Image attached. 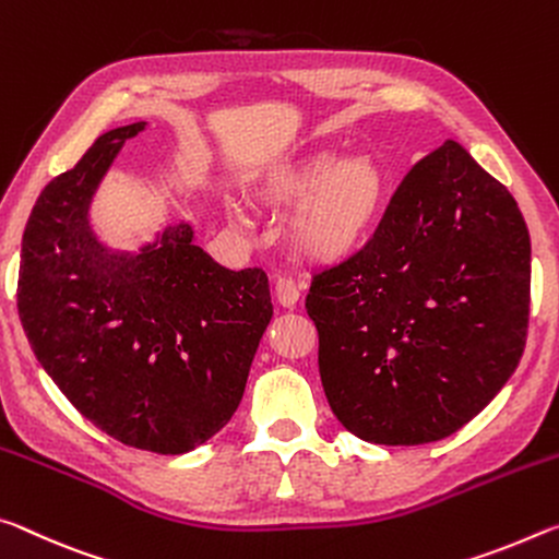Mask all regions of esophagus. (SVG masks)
<instances>
[{"label": "esophagus", "mask_w": 559, "mask_h": 559, "mask_svg": "<svg viewBox=\"0 0 559 559\" xmlns=\"http://www.w3.org/2000/svg\"><path fill=\"white\" fill-rule=\"evenodd\" d=\"M274 295H277V301L285 309H295L299 301V287L295 280L289 277H280L277 285H274Z\"/></svg>", "instance_id": "obj_1"}]
</instances>
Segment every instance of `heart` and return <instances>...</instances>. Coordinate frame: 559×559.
<instances>
[{
    "mask_svg": "<svg viewBox=\"0 0 559 559\" xmlns=\"http://www.w3.org/2000/svg\"><path fill=\"white\" fill-rule=\"evenodd\" d=\"M264 198L280 210L295 207L287 240L301 258L336 264L371 237L386 203V176L369 155L312 151L274 168Z\"/></svg>",
    "mask_w": 559,
    "mask_h": 559,
    "instance_id": "obj_1",
    "label": "heart"
}]
</instances>
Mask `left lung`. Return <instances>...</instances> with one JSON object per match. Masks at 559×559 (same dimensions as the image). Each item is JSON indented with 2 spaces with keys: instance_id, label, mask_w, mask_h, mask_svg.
I'll return each mask as SVG.
<instances>
[{
  "instance_id": "left-lung-1",
  "label": "left lung",
  "mask_w": 559,
  "mask_h": 559,
  "mask_svg": "<svg viewBox=\"0 0 559 559\" xmlns=\"http://www.w3.org/2000/svg\"><path fill=\"white\" fill-rule=\"evenodd\" d=\"M527 312L523 213L455 141L411 168L371 242L307 295L329 406L379 445L441 441L478 416L518 369Z\"/></svg>"
}]
</instances>
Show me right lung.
<instances>
[{
  "label": "right lung",
  "mask_w": 559,
  "mask_h": 559,
  "mask_svg": "<svg viewBox=\"0 0 559 559\" xmlns=\"http://www.w3.org/2000/svg\"><path fill=\"white\" fill-rule=\"evenodd\" d=\"M143 128L104 133L41 190L16 307L41 369L81 416L126 445L180 455L240 406L272 299L267 274L217 264L190 223L166 225L135 252L98 240L94 195Z\"/></svg>",
  "instance_id": "1"
}]
</instances>
